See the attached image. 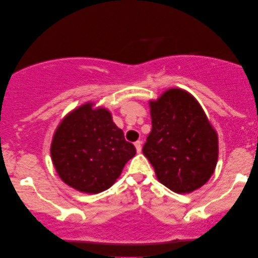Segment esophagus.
Segmentation results:
<instances>
[{"instance_id": "esophagus-1", "label": "esophagus", "mask_w": 258, "mask_h": 258, "mask_svg": "<svg viewBox=\"0 0 258 258\" xmlns=\"http://www.w3.org/2000/svg\"><path fill=\"white\" fill-rule=\"evenodd\" d=\"M134 144H135L137 153H141V150H142V142H141V141H136V142Z\"/></svg>"}]
</instances>
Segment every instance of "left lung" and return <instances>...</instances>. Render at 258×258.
<instances>
[{
    "mask_svg": "<svg viewBox=\"0 0 258 258\" xmlns=\"http://www.w3.org/2000/svg\"><path fill=\"white\" fill-rule=\"evenodd\" d=\"M149 107L153 129L143 154L157 179L177 194L200 189L218 160V135L203 108L181 88L165 90Z\"/></svg>",
    "mask_w": 258,
    "mask_h": 258,
    "instance_id": "8db88e82",
    "label": "left lung"
}]
</instances>
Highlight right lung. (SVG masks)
Listing matches in <instances>:
<instances>
[{"instance_id":"1","label":"right lung","mask_w":258,"mask_h":258,"mask_svg":"<svg viewBox=\"0 0 258 258\" xmlns=\"http://www.w3.org/2000/svg\"><path fill=\"white\" fill-rule=\"evenodd\" d=\"M136 154L107 108L87 102L67 114L52 136L50 155L59 178L84 194L110 188Z\"/></svg>"}]
</instances>
